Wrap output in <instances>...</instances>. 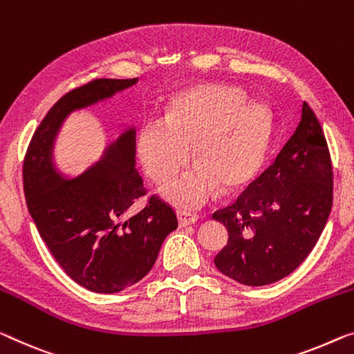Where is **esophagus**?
Listing matches in <instances>:
<instances>
[{"label": "esophagus", "mask_w": 354, "mask_h": 354, "mask_svg": "<svg viewBox=\"0 0 354 354\" xmlns=\"http://www.w3.org/2000/svg\"><path fill=\"white\" fill-rule=\"evenodd\" d=\"M177 220H178V226L185 227L188 225H194L196 221H198V216L189 214V212H185V210H178L177 212Z\"/></svg>", "instance_id": "34e87169"}]
</instances>
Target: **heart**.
Here are the masks:
<instances>
[{
  "mask_svg": "<svg viewBox=\"0 0 354 354\" xmlns=\"http://www.w3.org/2000/svg\"><path fill=\"white\" fill-rule=\"evenodd\" d=\"M236 86L207 84L172 96L162 120L144 122L134 136V153L147 177L166 183L189 160L194 167L161 193L193 207L218 189L231 192L257 177L270 140V117L259 102H243Z\"/></svg>",
  "mask_w": 354,
  "mask_h": 354,
  "instance_id": "heart-1",
  "label": "heart"
}]
</instances>
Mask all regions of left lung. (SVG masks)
Listing matches in <instances>:
<instances>
[{"label": "left lung", "instance_id": "obj_1", "mask_svg": "<svg viewBox=\"0 0 354 354\" xmlns=\"http://www.w3.org/2000/svg\"><path fill=\"white\" fill-rule=\"evenodd\" d=\"M333 177L323 128L304 101L301 122L275 161L236 203L212 215L227 230L216 269L247 286L274 283L296 270L329 218Z\"/></svg>", "mask_w": 354, "mask_h": 354}]
</instances>
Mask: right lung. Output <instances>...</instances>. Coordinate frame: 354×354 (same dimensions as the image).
<instances>
[{
	"label": "right lung",
	"instance_id": "1",
	"mask_svg": "<svg viewBox=\"0 0 354 354\" xmlns=\"http://www.w3.org/2000/svg\"><path fill=\"white\" fill-rule=\"evenodd\" d=\"M134 84L138 79H96L59 97L32 134L24 161L26 205L41 239L75 283L104 295L149 274L166 236L177 227V216L156 196L139 214L128 215L145 194L136 169L134 128L124 129L74 178L58 171L53 147L71 113Z\"/></svg>",
	"mask_w": 354,
	"mask_h": 354
}]
</instances>
